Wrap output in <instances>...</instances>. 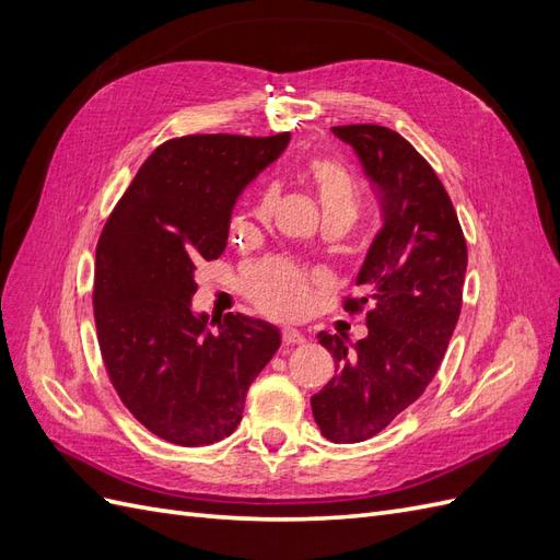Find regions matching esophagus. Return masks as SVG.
Instances as JSON below:
<instances>
[{"mask_svg":"<svg viewBox=\"0 0 560 560\" xmlns=\"http://www.w3.org/2000/svg\"><path fill=\"white\" fill-rule=\"evenodd\" d=\"M303 341H306V336H303L301 331H296V329H282V343L284 346H301Z\"/></svg>","mask_w":560,"mask_h":560,"instance_id":"34e87169","label":"esophagus"}]
</instances>
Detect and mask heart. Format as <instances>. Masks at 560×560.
Returning <instances> with one entry per match:
<instances>
[{
    "mask_svg": "<svg viewBox=\"0 0 560 560\" xmlns=\"http://www.w3.org/2000/svg\"><path fill=\"white\" fill-rule=\"evenodd\" d=\"M311 177L322 202V212L346 214L354 222L358 217V191L346 167L334 159H315ZM266 208V206H264ZM243 287L247 296L270 315H296L308 299V280L301 270L280 257L252 261L243 270Z\"/></svg>",
    "mask_w": 560,
    "mask_h": 560,
    "instance_id": "heart-1",
    "label": "heart"
}]
</instances>
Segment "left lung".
Returning a JSON list of instances; mask_svg holds the SVG:
<instances>
[{"label": "left lung", "instance_id": "obj_1", "mask_svg": "<svg viewBox=\"0 0 560 560\" xmlns=\"http://www.w3.org/2000/svg\"><path fill=\"white\" fill-rule=\"evenodd\" d=\"M381 198L383 226L358 273L364 296L343 308L366 313L369 334L352 343L319 331L336 376L311 397L319 432L334 444H358L385 430L430 381L460 317L467 243L453 202L430 163L399 132L336 126Z\"/></svg>", "mask_w": 560, "mask_h": 560}]
</instances>
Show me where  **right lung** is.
<instances>
[{"label":"right lung","mask_w":560,"mask_h":560,"mask_svg":"<svg viewBox=\"0 0 560 560\" xmlns=\"http://www.w3.org/2000/svg\"><path fill=\"white\" fill-rule=\"evenodd\" d=\"M273 138L186 135L151 154L95 252L93 308L112 385L142 425L177 446H208L243 418L280 329L247 315L196 313V266L222 257L235 200L273 163Z\"/></svg>","instance_id":"right-lung-1"}]
</instances>
